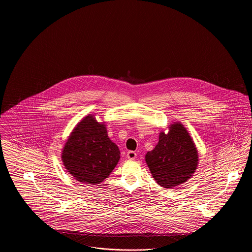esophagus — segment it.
<instances>
[{
    "mask_svg": "<svg viewBox=\"0 0 252 252\" xmlns=\"http://www.w3.org/2000/svg\"><path fill=\"white\" fill-rule=\"evenodd\" d=\"M126 157H127L128 159H135L136 157H137V154H136V152H134V151H128V152L126 153Z\"/></svg>",
    "mask_w": 252,
    "mask_h": 252,
    "instance_id": "obj_1",
    "label": "esophagus"
}]
</instances>
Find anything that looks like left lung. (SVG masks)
<instances>
[{"label": "left lung", "instance_id": "1", "mask_svg": "<svg viewBox=\"0 0 252 252\" xmlns=\"http://www.w3.org/2000/svg\"><path fill=\"white\" fill-rule=\"evenodd\" d=\"M145 161L157 183L173 188L191 179L198 164V153L190 134L180 122L160 132L158 143L145 155Z\"/></svg>", "mask_w": 252, "mask_h": 252}]
</instances>
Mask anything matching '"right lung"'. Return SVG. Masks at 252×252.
Instances as JSON below:
<instances>
[{
  "instance_id": "add662e5",
  "label": "right lung",
  "mask_w": 252,
  "mask_h": 252,
  "mask_svg": "<svg viewBox=\"0 0 252 252\" xmlns=\"http://www.w3.org/2000/svg\"><path fill=\"white\" fill-rule=\"evenodd\" d=\"M61 158L74 180L96 185L106 180L120 159L118 146L109 140L105 123L89 114L73 128Z\"/></svg>"
}]
</instances>
